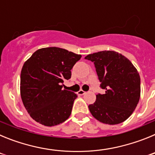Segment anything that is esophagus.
Returning a JSON list of instances; mask_svg holds the SVG:
<instances>
[{
  "mask_svg": "<svg viewBox=\"0 0 155 155\" xmlns=\"http://www.w3.org/2000/svg\"><path fill=\"white\" fill-rule=\"evenodd\" d=\"M85 93H86L85 91H83V90H80V91L78 92V95H83V94H84Z\"/></svg>",
  "mask_w": 155,
  "mask_h": 155,
  "instance_id": "esophagus-1",
  "label": "esophagus"
}]
</instances>
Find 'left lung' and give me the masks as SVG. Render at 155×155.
<instances>
[{
  "label": "left lung",
  "instance_id": "left-lung-1",
  "mask_svg": "<svg viewBox=\"0 0 155 155\" xmlns=\"http://www.w3.org/2000/svg\"><path fill=\"white\" fill-rule=\"evenodd\" d=\"M84 59L94 63L105 94L98 93L88 105L91 115L103 124H121L136 109L140 95V78L132 63L115 51L98 52Z\"/></svg>",
  "mask_w": 155,
  "mask_h": 155
}]
</instances>
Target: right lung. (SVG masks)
I'll return each instance as SVG.
<instances>
[{"label":"right lung","mask_w":155,"mask_h":155,"mask_svg":"<svg viewBox=\"0 0 155 155\" xmlns=\"http://www.w3.org/2000/svg\"><path fill=\"white\" fill-rule=\"evenodd\" d=\"M81 56L58 47L36 50L25 63L21 72V96L31 118L47 127L68 120L78 95L63 90L64 79Z\"/></svg>","instance_id":"right-lung-1"}]
</instances>
